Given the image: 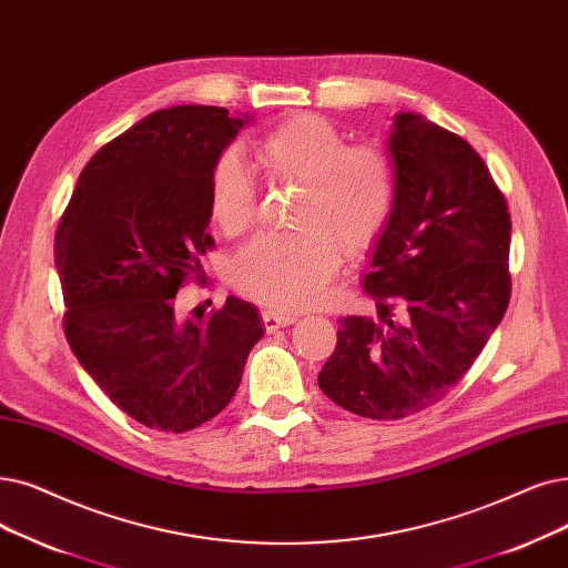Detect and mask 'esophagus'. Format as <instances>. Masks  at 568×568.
Here are the masks:
<instances>
[{"instance_id":"esophagus-1","label":"esophagus","mask_w":568,"mask_h":568,"mask_svg":"<svg viewBox=\"0 0 568 568\" xmlns=\"http://www.w3.org/2000/svg\"><path fill=\"white\" fill-rule=\"evenodd\" d=\"M297 315H290V313H276V311H264L262 313V323L266 332H278L281 327H290Z\"/></svg>"}]
</instances>
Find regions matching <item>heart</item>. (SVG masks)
<instances>
[{
	"label": "heart",
	"instance_id": "heart-1",
	"mask_svg": "<svg viewBox=\"0 0 568 568\" xmlns=\"http://www.w3.org/2000/svg\"><path fill=\"white\" fill-rule=\"evenodd\" d=\"M255 162L271 183H300L292 204L294 232L262 234L236 253L230 283L274 311H297L317 300L338 268V248L357 257L385 232L397 185L383 151L345 145L327 120L302 113L264 132ZM209 206L230 236L255 223L257 185L234 155H223L211 174Z\"/></svg>",
	"mask_w": 568,
	"mask_h": 568
}]
</instances>
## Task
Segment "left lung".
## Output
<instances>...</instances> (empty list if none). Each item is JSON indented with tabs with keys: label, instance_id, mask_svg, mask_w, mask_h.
I'll return each mask as SVG.
<instances>
[{
	"label": "left lung",
	"instance_id": "obj_1",
	"mask_svg": "<svg viewBox=\"0 0 568 568\" xmlns=\"http://www.w3.org/2000/svg\"><path fill=\"white\" fill-rule=\"evenodd\" d=\"M397 200L372 251L368 315L341 317L317 385L372 420L420 413L462 381L510 300V213L483 158L420 113L387 139Z\"/></svg>",
	"mask_w": 568,
	"mask_h": 568
}]
</instances>
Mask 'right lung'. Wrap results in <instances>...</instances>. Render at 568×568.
<instances>
[{
	"label": "right lung",
	"instance_id": "1",
	"mask_svg": "<svg viewBox=\"0 0 568 568\" xmlns=\"http://www.w3.org/2000/svg\"><path fill=\"white\" fill-rule=\"evenodd\" d=\"M251 118L171 106L92 155L55 234L64 336L106 397L136 423L187 432L223 410L264 327L253 304L179 317L204 281L213 166Z\"/></svg>",
	"mask_w": 568,
	"mask_h": 568
}]
</instances>
